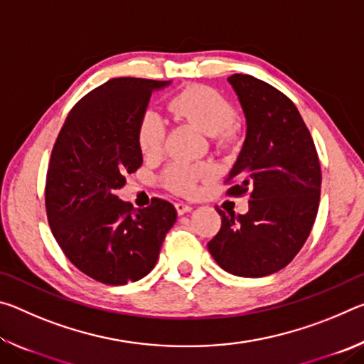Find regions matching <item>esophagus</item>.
Wrapping results in <instances>:
<instances>
[{"instance_id":"esophagus-1","label":"esophagus","mask_w":364,"mask_h":364,"mask_svg":"<svg viewBox=\"0 0 364 364\" xmlns=\"http://www.w3.org/2000/svg\"><path fill=\"white\" fill-rule=\"evenodd\" d=\"M175 207H176L178 215H184V213H188V212H191L194 208L193 205L184 204V202H178V204H175Z\"/></svg>"}]
</instances>
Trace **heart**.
<instances>
[{
	"instance_id": "obj_1",
	"label": "heart",
	"mask_w": 364,
	"mask_h": 364,
	"mask_svg": "<svg viewBox=\"0 0 364 364\" xmlns=\"http://www.w3.org/2000/svg\"><path fill=\"white\" fill-rule=\"evenodd\" d=\"M168 110L175 120L196 128L197 132L207 136H212V143L217 151H232L237 146V112L232 104L217 90L199 85L189 86L171 97ZM167 136V123L159 114L147 112L141 119L136 141L146 160L157 162L165 156ZM213 176L215 168L212 165L193 167V165L176 164L165 171L164 184L171 193L194 197L199 193V184L210 181Z\"/></svg>"
}]
</instances>
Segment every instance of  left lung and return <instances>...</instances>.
Wrapping results in <instances>:
<instances>
[{
	"instance_id": "1",
	"label": "left lung",
	"mask_w": 364,
	"mask_h": 364,
	"mask_svg": "<svg viewBox=\"0 0 364 364\" xmlns=\"http://www.w3.org/2000/svg\"><path fill=\"white\" fill-rule=\"evenodd\" d=\"M247 123L241 154L230 171L228 196L249 194V212L226 215L207 244L221 268L241 278L273 274L304 247L315 223L321 167L295 104L252 75L228 77Z\"/></svg>"
}]
</instances>
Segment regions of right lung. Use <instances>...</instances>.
I'll return each mask as SVG.
<instances>
[{"instance_id": "add662e5", "label": "right lung", "mask_w": 364, "mask_h": 364, "mask_svg": "<svg viewBox=\"0 0 364 364\" xmlns=\"http://www.w3.org/2000/svg\"><path fill=\"white\" fill-rule=\"evenodd\" d=\"M170 82L112 78L82 97L54 143L46 175V213L65 257L90 278L123 286L156 267L176 221L168 200L133 208L119 199L125 176L143 164L136 132L152 91Z\"/></svg>"}]
</instances>
